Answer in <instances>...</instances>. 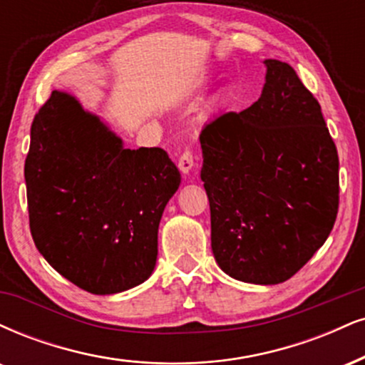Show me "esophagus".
Wrapping results in <instances>:
<instances>
[{"label":"esophagus","mask_w":365,"mask_h":365,"mask_svg":"<svg viewBox=\"0 0 365 365\" xmlns=\"http://www.w3.org/2000/svg\"><path fill=\"white\" fill-rule=\"evenodd\" d=\"M194 166H195V163H194V155H192V151H185L182 156H180L178 168L182 173H185V175L190 173V171L194 170Z\"/></svg>","instance_id":"34e87169"}]
</instances>
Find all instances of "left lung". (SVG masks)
I'll return each mask as SVG.
<instances>
[{"label": "left lung", "instance_id": "1", "mask_svg": "<svg viewBox=\"0 0 365 365\" xmlns=\"http://www.w3.org/2000/svg\"><path fill=\"white\" fill-rule=\"evenodd\" d=\"M267 68L260 98L200 133L210 247L248 284L291 279L323 247L338 212V155L318 100L294 69Z\"/></svg>", "mask_w": 365, "mask_h": 365}]
</instances>
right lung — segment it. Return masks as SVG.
I'll list each match as a JSON object with an SVG mask.
<instances>
[{
    "label": "right lung",
    "instance_id": "add662e5",
    "mask_svg": "<svg viewBox=\"0 0 365 365\" xmlns=\"http://www.w3.org/2000/svg\"><path fill=\"white\" fill-rule=\"evenodd\" d=\"M180 171L161 148L127 149L68 91H52L25 160L30 231L52 269L91 294L149 279Z\"/></svg>",
    "mask_w": 365,
    "mask_h": 365
}]
</instances>
